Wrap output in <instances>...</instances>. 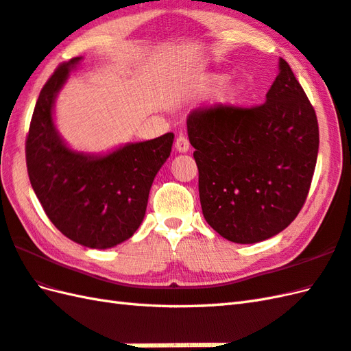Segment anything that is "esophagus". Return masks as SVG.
<instances>
[{
    "mask_svg": "<svg viewBox=\"0 0 351 351\" xmlns=\"http://www.w3.org/2000/svg\"><path fill=\"white\" fill-rule=\"evenodd\" d=\"M176 149H177V152H180V153L188 152L189 150V139L186 138V136H183V135L177 136V139H176Z\"/></svg>",
    "mask_w": 351,
    "mask_h": 351,
    "instance_id": "34e87169",
    "label": "esophagus"
}]
</instances>
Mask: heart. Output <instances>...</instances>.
<instances>
[{"instance_id":"obj_1","label":"heart","mask_w":351,"mask_h":351,"mask_svg":"<svg viewBox=\"0 0 351 351\" xmlns=\"http://www.w3.org/2000/svg\"><path fill=\"white\" fill-rule=\"evenodd\" d=\"M225 81H227V75L207 73L201 80V91L207 93V95L208 93H213L219 88L221 85H223ZM241 95H243V85H241L240 82H232L230 85H225L217 99H219L221 104H232V102H236V100Z\"/></svg>"}]
</instances>
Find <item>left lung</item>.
Returning <instances> with one entry per match:
<instances>
[{"mask_svg":"<svg viewBox=\"0 0 351 351\" xmlns=\"http://www.w3.org/2000/svg\"><path fill=\"white\" fill-rule=\"evenodd\" d=\"M207 223L234 243H256L285 230L305 204L318 154V123L291 67L266 102L217 105L188 117Z\"/></svg>","mask_w":351,"mask_h":351,"instance_id":"left-lung-1","label":"left lung"}]
</instances>
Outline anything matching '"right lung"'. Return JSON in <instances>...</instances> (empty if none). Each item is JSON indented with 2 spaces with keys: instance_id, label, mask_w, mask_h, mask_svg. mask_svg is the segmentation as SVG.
Wrapping results in <instances>:
<instances>
[{
  "instance_id": "1",
  "label": "right lung",
  "mask_w": 351,
  "mask_h": 351,
  "mask_svg": "<svg viewBox=\"0 0 351 351\" xmlns=\"http://www.w3.org/2000/svg\"><path fill=\"white\" fill-rule=\"evenodd\" d=\"M81 60L60 64L43 85L25 143L27 168L36 197L57 230L82 246L106 249L134 236L141 225L174 134L129 143L102 156L70 149L53 123V105Z\"/></svg>"
}]
</instances>
